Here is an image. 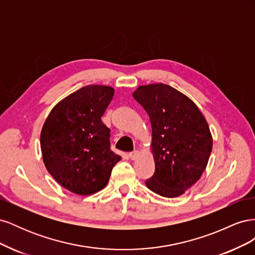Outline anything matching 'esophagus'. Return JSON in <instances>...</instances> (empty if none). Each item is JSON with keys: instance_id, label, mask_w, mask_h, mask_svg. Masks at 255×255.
<instances>
[{"instance_id": "obj_1", "label": "esophagus", "mask_w": 255, "mask_h": 255, "mask_svg": "<svg viewBox=\"0 0 255 255\" xmlns=\"http://www.w3.org/2000/svg\"><path fill=\"white\" fill-rule=\"evenodd\" d=\"M128 156H129L130 159H136L138 156H139V151L135 150V151H133V152H129Z\"/></svg>"}]
</instances>
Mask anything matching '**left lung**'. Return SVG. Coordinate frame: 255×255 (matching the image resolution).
Returning <instances> with one entry per match:
<instances>
[{
    "mask_svg": "<svg viewBox=\"0 0 255 255\" xmlns=\"http://www.w3.org/2000/svg\"><path fill=\"white\" fill-rule=\"evenodd\" d=\"M133 97L152 126L154 174L145 185L166 198L183 195L202 175L213 138L207 122L191 100L166 84L139 86Z\"/></svg>",
    "mask_w": 255,
    "mask_h": 255,
    "instance_id": "1",
    "label": "left lung"
}]
</instances>
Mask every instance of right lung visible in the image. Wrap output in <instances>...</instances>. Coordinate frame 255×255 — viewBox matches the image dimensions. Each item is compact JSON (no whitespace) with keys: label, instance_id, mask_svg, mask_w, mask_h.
Here are the masks:
<instances>
[{"label":"right lung","instance_id":"right-lung-1","mask_svg":"<svg viewBox=\"0 0 255 255\" xmlns=\"http://www.w3.org/2000/svg\"><path fill=\"white\" fill-rule=\"evenodd\" d=\"M114 88L88 85L51 111L41 129L43 163L61 186L87 196L103 189L121 159L111 150V129L101 120Z\"/></svg>","mask_w":255,"mask_h":255}]
</instances>
